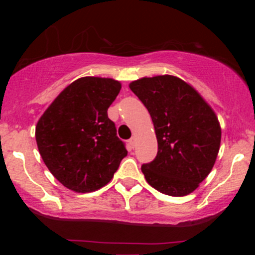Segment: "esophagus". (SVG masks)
Segmentation results:
<instances>
[{
	"instance_id": "34e87169",
	"label": "esophagus",
	"mask_w": 255,
	"mask_h": 255,
	"mask_svg": "<svg viewBox=\"0 0 255 255\" xmlns=\"http://www.w3.org/2000/svg\"><path fill=\"white\" fill-rule=\"evenodd\" d=\"M134 142H135V139L134 137H132L130 140H128V145H130V148L133 149L134 148Z\"/></svg>"
}]
</instances>
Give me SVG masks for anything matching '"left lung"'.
I'll return each instance as SVG.
<instances>
[{"instance_id": "left-lung-1", "label": "left lung", "mask_w": 255, "mask_h": 255, "mask_svg": "<svg viewBox=\"0 0 255 255\" xmlns=\"http://www.w3.org/2000/svg\"><path fill=\"white\" fill-rule=\"evenodd\" d=\"M130 89L148 110L158 139L154 160L141 166L146 181L169 196L193 193L219 151L222 131L214 110L176 76L142 78Z\"/></svg>"}]
</instances>
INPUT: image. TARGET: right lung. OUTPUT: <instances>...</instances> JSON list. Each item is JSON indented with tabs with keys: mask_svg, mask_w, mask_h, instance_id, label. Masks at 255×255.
I'll list each match as a JSON object with an SVG mask.
<instances>
[{
	"mask_svg": "<svg viewBox=\"0 0 255 255\" xmlns=\"http://www.w3.org/2000/svg\"><path fill=\"white\" fill-rule=\"evenodd\" d=\"M121 88L113 79L81 78L62 90L38 121L36 140L43 161L68 189H100L128 155L108 117Z\"/></svg>",
	"mask_w": 255,
	"mask_h": 255,
	"instance_id": "right-lung-1",
	"label": "right lung"
}]
</instances>
